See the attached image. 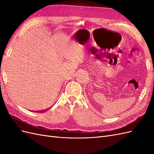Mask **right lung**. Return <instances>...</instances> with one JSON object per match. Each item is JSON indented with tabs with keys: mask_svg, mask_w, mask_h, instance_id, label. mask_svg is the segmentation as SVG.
<instances>
[{
	"mask_svg": "<svg viewBox=\"0 0 154 154\" xmlns=\"http://www.w3.org/2000/svg\"><path fill=\"white\" fill-rule=\"evenodd\" d=\"M38 112H41V111L40 110V111H38Z\"/></svg>",
	"mask_w": 154,
	"mask_h": 154,
	"instance_id": "obj_1",
	"label": "right lung"
}]
</instances>
